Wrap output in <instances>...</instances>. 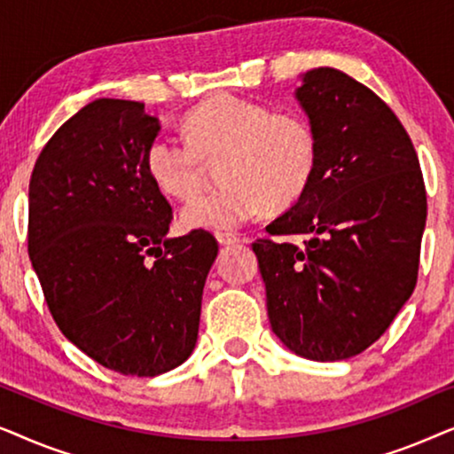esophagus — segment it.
I'll return each instance as SVG.
<instances>
[{
    "label": "esophagus",
    "instance_id": "esophagus-1",
    "mask_svg": "<svg viewBox=\"0 0 454 454\" xmlns=\"http://www.w3.org/2000/svg\"><path fill=\"white\" fill-rule=\"evenodd\" d=\"M215 238H216V241H219L221 246H233V244H238V241H239V235L227 233V231H216Z\"/></svg>",
    "mask_w": 454,
    "mask_h": 454
}]
</instances>
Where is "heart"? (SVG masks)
<instances>
[{
  "instance_id": "heart-1",
  "label": "heart",
  "mask_w": 454,
  "mask_h": 454,
  "mask_svg": "<svg viewBox=\"0 0 454 454\" xmlns=\"http://www.w3.org/2000/svg\"><path fill=\"white\" fill-rule=\"evenodd\" d=\"M185 140L159 136L146 148V171L167 196L190 198L207 165L221 185L185 204V229H235L266 207L283 210L306 192L316 165V138L295 114H272L266 105L215 95L190 109Z\"/></svg>"
}]
</instances>
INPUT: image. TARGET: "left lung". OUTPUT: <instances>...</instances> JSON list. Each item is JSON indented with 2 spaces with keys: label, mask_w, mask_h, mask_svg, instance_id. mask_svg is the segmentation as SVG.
Segmentation results:
<instances>
[{
  "label": "left lung",
  "mask_w": 454,
  "mask_h": 454,
  "mask_svg": "<svg viewBox=\"0 0 454 454\" xmlns=\"http://www.w3.org/2000/svg\"><path fill=\"white\" fill-rule=\"evenodd\" d=\"M295 98L316 138L308 188L258 239L272 333L314 362L368 349L418 283L427 202L413 142L387 103L334 67ZM291 237V240H283Z\"/></svg>",
  "instance_id": "8db88e82"
}]
</instances>
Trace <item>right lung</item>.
Here are the masks:
<instances>
[{"label":"right lung","mask_w":454,"mask_h":454,"mask_svg":"<svg viewBox=\"0 0 454 454\" xmlns=\"http://www.w3.org/2000/svg\"><path fill=\"white\" fill-rule=\"evenodd\" d=\"M159 129L145 103L97 98L51 136L28 185V256L55 325L105 368L142 378L194 351L219 252L204 229L167 238L171 204L146 171Z\"/></svg>","instance_id":"add662e5"}]
</instances>
